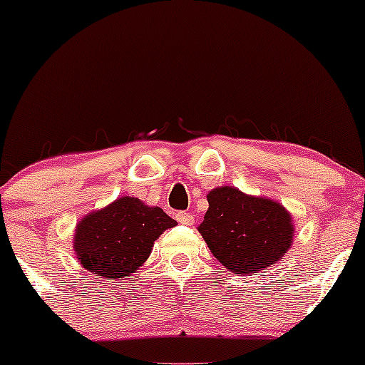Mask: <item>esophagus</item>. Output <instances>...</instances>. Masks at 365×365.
I'll return each mask as SVG.
<instances>
[{"label": "esophagus", "mask_w": 365, "mask_h": 365, "mask_svg": "<svg viewBox=\"0 0 365 365\" xmlns=\"http://www.w3.org/2000/svg\"><path fill=\"white\" fill-rule=\"evenodd\" d=\"M177 221L180 225H194V216L190 215V212H185V211H180V212H177Z\"/></svg>", "instance_id": "obj_1"}]
</instances>
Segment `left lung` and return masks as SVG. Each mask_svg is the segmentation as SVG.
<instances>
[{
    "mask_svg": "<svg viewBox=\"0 0 365 365\" xmlns=\"http://www.w3.org/2000/svg\"><path fill=\"white\" fill-rule=\"evenodd\" d=\"M209 209L199 233L215 257L235 274L274 266L293 240L292 217L282 204L217 187L207 194Z\"/></svg>",
    "mask_w": 365,
    "mask_h": 365,
    "instance_id": "1",
    "label": "left lung"
}]
</instances>
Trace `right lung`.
Instances as JSON below:
<instances>
[{"mask_svg":"<svg viewBox=\"0 0 365 365\" xmlns=\"http://www.w3.org/2000/svg\"><path fill=\"white\" fill-rule=\"evenodd\" d=\"M175 225L161 207L121 197L83 217L75 230L73 249L82 266L98 278H128L149 257L156 238Z\"/></svg>","mask_w":365,"mask_h":365,"instance_id":"add662e5","label":"right lung"}]
</instances>
